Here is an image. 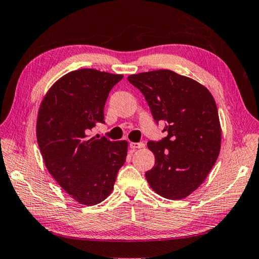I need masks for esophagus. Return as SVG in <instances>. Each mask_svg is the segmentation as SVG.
Returning <instances> with one entry per match:
<instances>
[{
	"label": "esophagus",
	"mask_w": 259,
	"mask_h": 259,
	"mask_svg": "<svg viewBox=\"0 0 259 259\" xmlns=\"http://www.w3.org/2000/svg\"><path fill=\"white\" fill-rule=\"evenodd\" d=\"M130 146H131V149H132V150L135 151V150H138V149H142V148H144V143H142V142H140V143L131 142V143H130Z\"/></svg>",
	"instance_id": "1"
}]
</instances>
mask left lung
<instances>
[{
	"instance_id": "left-lung-1",
	"label": "left lung",
	"mask_w": 259,
	"mask_h": 259,
	"mask_svg": "<svg viewBox=\"0 0 259 259\" xmlns=\"http://www.w3.org/2000/svg\"><path fill=\"white\" fill-rule=\"evenodd\" d=\"M155 123L167 136L149 141L154 167L145 172L150 187L168 199L187 197L201 186L220 153L221 126L215 101L205 87L170 70L133 74Z\"/></svg>"
}]
</instances>
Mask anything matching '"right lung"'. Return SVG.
I'll return each mask as SVG.
<instances>
[{
	"instance_id": "add662e5",
	"label": "right lung",
	"mask_w": 259,
	"mask_h": 259,
	"mask_svg": "<svg viewBox=\"0 0 259 259\" xmlns=\"http://www.w3.org/2000/svg\"><path fill=\"white\" fill-rule=\"evenodd\" d=\"M121 79V74L94 69L72 71L53 84L38 111L37 142L47 170L87 206L109 196L126 161V141L89 135L105 123L106 100Z\"/></svg>"
}]
</instances>
